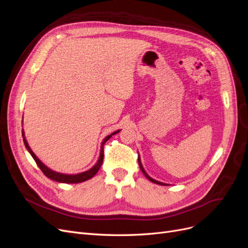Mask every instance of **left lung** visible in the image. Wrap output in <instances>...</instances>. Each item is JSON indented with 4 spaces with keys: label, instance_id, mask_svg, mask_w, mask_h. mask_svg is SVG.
I'll return each mask as SVG.
<instances>
[{
    "label": "left lung",
    "instance_id": "obj_1",
    "mask_svg": "<svg viewBox=\"0 0 248 248\" xmlns=\"http://www.w3.org/2000/svg\"><path fill=\"white\" fill-rule=\"evenodd\" d=\"M138 163H139V166H140V169H141L142 173L145 175V177H146L149 181L154 182V183H156V185H159V186H168L167 183H164V182H161V181H157V180H155V179H154V178H151V177L149 176V175L146 173V171L144 170V168H143V166H142V164H141V159H140L139 156H138Z\"/></svg>",
    "mask_w": 248,
    "mask_h": 248
}]
</instances>
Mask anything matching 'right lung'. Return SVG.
<instances>
[{
  "instance_id": "add662e5",
  "label": "right lung",
  "mask_w": 248,
  "mask_h": 248,
  "mask_svg": "<svg viewBox=\"0 0 248 248\" xmlns=\"http://www.w3.org/2000/svg\"><path fill=\"white\" fill-rule=\"evenodd\" d=\"M119 131H121V130L115 131L112 134L108 135L107 137L104 138L102 144H101L100 156L98 158V162L95 163V165L93 168H91L90 170H87V171L82 172V173H78V174H62V173L55 172V171L49 169L48 167L45 166L41 161H40V159L36 156V155L33 153V150L31 149V147L29 146L28 142H27V139L25 137V132H23V130H22V138H23V143H25V146L27 147L28 151L31 154V155L33 156L36 164L38 165V167L40 168V169H41V171L44 173V175H45L46 177H48V178H50L51 180H54V181L62 182V183H80V182H83V181H86V180L93 178L94 175L98 173V171L100 170V168L102 166L103 158H104V144H105L106 141H108L111 137H112L113 135L117 134Z\"/></svg>"
}]
</instances>
